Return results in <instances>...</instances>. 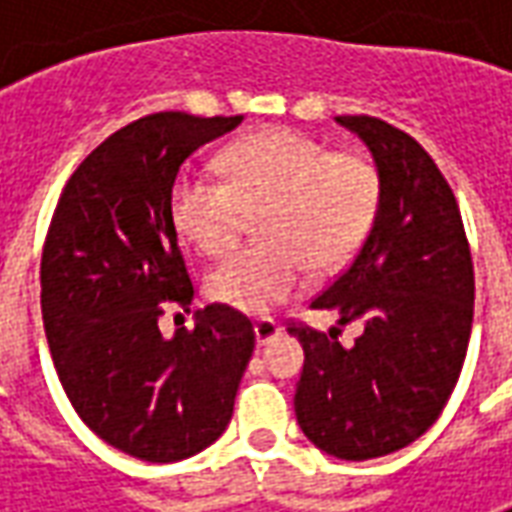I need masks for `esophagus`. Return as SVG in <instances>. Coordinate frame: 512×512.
<instances>
[{
    "mask_svg": "<svg viewBox=\"0 0 512 512\" xmlns=\"http://www.w3.org/2000/svg\"><path fill=\"white\" fill-rule=\"evenodd\" d=\"M282 329H279V323L274 318H260L255 321V337H257V345H268L271 340H277Z\"/></svg>",
    "mask_w": 512,
    "mask_h": 512,
    "instance_id": "obj_1",
    "label": "esophagus"
}]
</instances>
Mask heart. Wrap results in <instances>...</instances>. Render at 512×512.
I'll list each match as a JSON object with an SVG mask.
<instances>
[{
  "instance_id": "b5f03b06",
  "label": "heart",
  "mask_w": 512,
  "mask_h": 512,
  "mask_svg": "<svg viewBox=\"0 0 512 512\" xmlns=\"http://www.w3.org/2000/svg\"><path fill=\"white\" fill-rule=\"evenodd\" d=\"M227 178L186 169L172 186V222L202 255L238 241L246 211L260 213L263 244L235 249L213 268L208 296L260 315L296 296L310 266L343 263L362 244L378 205L373 161L332 153L310 136L271 128L246 136L224 158Z\"/></svg>"
}]
</instances>
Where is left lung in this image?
<instances>
[{
  "mask_svg": "<svg viewBox=\"0 0 512 512\" xmlns=\"http://www.w3.org/2000/svg\"><path fill=\"white\" fill-rule=\"evenodd\" d=\"M370 150L378 205L365 244L312 301L356 323L351 348L334 332L290 326L304 348L296 419L343 461L403 450L439 419L461 376L474 312V271L461 211L414 136L378 117H334Z\"/></svg>",
  "mask_w": 512,
  "mask_h": 512,
  "instance_id": "obj_1",
  "label": "left lung"
}]
</instances>
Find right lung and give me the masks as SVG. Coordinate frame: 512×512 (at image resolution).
I'll return each mask as SVG.
<instances>
[{
	"label": "right lung",
	"instance_id": "right-lung-1",
	"mask_svg": "<svg viewBox=\"0 0 512 512\" xmlns=\"http://www.w3.org/2000/svg\"><path fill=\"white\" fill-rule=\"evenodd\" d=\"M241 120L139 117L84 158L51 216L40 307L57 376L84 425L139 461L219 439L255 351L252 323L222 304L194 312L191 332L158 329L161 304L189 312L194 299L172 222L178 169Z\"/></svg>",
	"mask_w": 512,
	"mask_h": 512
}]
</instances>
